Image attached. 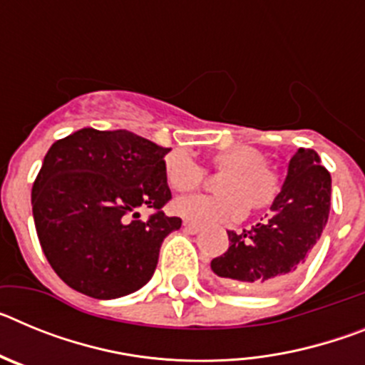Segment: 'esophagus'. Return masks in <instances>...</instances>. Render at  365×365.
<instances>
[{"instance_id":"1","label":"esophagus","mask_w":365,"mask_h":365,"mask_svg":"<svg viewBox=\"0 0 365 365\" xmlns=\"http://www.w3.org/2000/svg\"><path fill=\"white\" fill-rule=\"evenodd\" d=\"M182 227H185V230L188 232V234H199L201 232V225H197V222H192V221H185L182 222Z\"/></svg>"}]
</instances>
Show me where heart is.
<instances>
[{"label":"heart","mask_w":365,"mask_h":365,"mask_svg":"<svg viewBox=\"0 0 365 365\" xmlns=\"http://www.w3.org/2000/svg\"><path fill=\"white\" fill-rule=\"evenodd\" d=\"M212 170L221 173L215 182L217 195L177 199L173 214L195 222L235 219L245 210H265L279 193L278 172L267 163L265 151L254 146H230L212 155ZM164 177L170 188L186 193L197 190L205 170L185 151H172L164 159Z\"/></svg>","instance_id":"heart-1"}]
</instances>
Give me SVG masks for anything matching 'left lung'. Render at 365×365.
<instances>
[{
	"label": "left lung",
	"instance_id": "8db88e82",
	"mask_svg": "<svg viewBox=\"0 0 365 365\" xmlns=\"http://www.w3.org/2000/svg\"><path fill=\"white\" fill-rule=\"evenodd\" d=\"M331 208V175L314 150L299 148L289 160L270 217L228 232L230 247L212 259L214 274L247 291L267 292L292 279L320 240Z\"/></svg>",
	"mask_w": 365,
	"mask_h": 365
}]
</instances>
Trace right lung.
Returning <instances> with one entry per match:
<instances>
[{"mask_svg":"<svg viewBox=\"0 0 365 365\" xmlns=\"http://www.w3.org/2000/svg\"><path fill=\"white\" fill-rule=\"evenodd\" d=\"M168 151L131 131L93 128L49 148L32 186V215L45 257L71 289L115 299L150 282L164 237L182 225L160 212L172 199ZM140 205L158 214L143 222Z\"/></svg>","mask_w":365,"mask_h":365,"instance_id":"1","label":"right lung"}]
</instances>
